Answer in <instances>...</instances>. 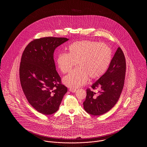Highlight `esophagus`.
Segmentation results:
<instances>
[{"mask_svg":"<svg viewBox=\"0 0 147 147\" xmlns=\"http://www.w3.org/2000/svg\"><path fill=\"white\" fill-rule=\"evenodd\" d=\"M69 90H70L71 92H76V91H77V89H74V88H70Z\"/></svg>","mask_w":147,"mask_h":147,"instance_id":"esophagus-1","label":"esophagus"}]
</instances>
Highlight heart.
<instances>
[{
  "mask_svg": "<svg viewBox=\"0 0 147 147\" xmlns=\"http://www.w3.org/2000/svg\"><path fill=\"white\" fill-rule=\"evenodd\" d=\"M112 59V50L105 43L83 40L73 42L68 47V53L58 55L57 63L63 73L69 72L76 65L78 67L63 78V82L72 88L85 84L89 77L96 79L102 76Z\"/></svg>",
  "mask_w": 147,
  "mask_h": 147,
  "instance_id": "b5f03b06",
  "label": "heart"
}]
</instances>
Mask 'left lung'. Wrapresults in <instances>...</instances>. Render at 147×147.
Segmentation results:
<instances>
[{
	"instance_id": "8db88e82",
	"label": "left lung",
	"mask_w": 147,
	"mask_h": 147,
	"mask_svg": "<svg viewBox=\"0 0 147 147\" xmlns=\"http://www.w3.org/2000/svg\"><path fill=\"white\" fill-rule=\"evenodd\" d=\"M125 57L119 47L105 74L86 89L84 110L88 113L102 115L108 112L117 103L122 91L126 75ZM98 89V92L93 90Z\"/></svg>"
}]
</instances>
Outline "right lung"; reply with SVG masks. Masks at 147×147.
<instances>
[{"instance_id": "add662e5", "label": "right lung", "mask_w": 147, "mask_h": 147, "mask_svg": "<svg viewBox=\"0 0 147 147\" xmlns=\"http://www.w3.org/2000/svg\"><path fill=\"white\" fill-rule=\"evenodd\" d=\"M68 40L53 37L35 39L22 55L19 74L22 90L29 104L43 115L57 111L67 92L56 71L53 53L58 46Z\"/></svg>"}]
</instances>
